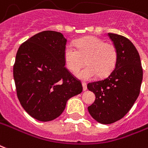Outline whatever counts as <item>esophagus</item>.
Listing matches in <instances>:
<instances>
[{
    "label": "esophagus",
    "instance_id": "1",
    "mask_svg": "<svg viewBox=\"0 0 148 148\" xmlns=\"http://www.w3.org/2000/svg\"><path fill=\"white\" fill-rule=\"evenodd\" d=\"M82 87H83V91H86L87 90V84L85 82H82Z\"/></svg>",
    "mask_w": 148,
    "mask_h": 148
}]
</instances>
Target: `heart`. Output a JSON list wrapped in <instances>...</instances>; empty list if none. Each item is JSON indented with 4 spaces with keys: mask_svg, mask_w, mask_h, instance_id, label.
<instances>
[{
    "mask_svg": "<svg viewBox=\"0 0 148 148\" xmlns=\"http://www.w3.org/2000/svg\"><path fill=\"white\" fill-rule=\"evenodd\" d=\"M64 49L63 58L66 66L71 72L78 71L85 63L87 66L77 71L76 77L82 80L92 79L99 74L108 75L115 67L118 53L113 44L104 42L96 36H87L78 39Z\"/></svg>",
    "mask_w": 148,
    "mask_h": 148,
    "instance_id": "1",
    "label": "heart"
}]
</instances>
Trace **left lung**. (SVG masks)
Instances as JSON below:
<instances>
[{
    "label": "left lung",
    "instance_id": "obj_1",
    "mask_svg": "<svg viewBox=\"0 0 148 148\" xmlns=\"http://www.w3.org/2000/svg\"><path fill=\"white\" fill-rule=\"evenodd\" d=\"M118 53L114 69L108 77L88 83L96 99L88 108L90 115L101 124L122 119L134 104L140 91L143 69L134 45L121 35L108 33Z\"/></svg>",
    "mask_w": 148,
    "mask_h": 148
}]
</instances>
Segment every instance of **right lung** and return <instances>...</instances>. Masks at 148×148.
<instances>
[{"instance_id": "add662e5", "label": "right lung", "mask_w": 148, "mask_h": 148, "mask_svg": "<svg viewBox=\"0 0 148 148\" xmlns=\"http://www.w3.org/2000/svg\"><path fill=\"white\" fill-rule=\"evenodd\" d=\"M63 34L46 30L23 43L13 67L18 99L24 110L40 121L63 113L66 102L82 92V85L65 67Z\"/></svg>"}]
</instances>
